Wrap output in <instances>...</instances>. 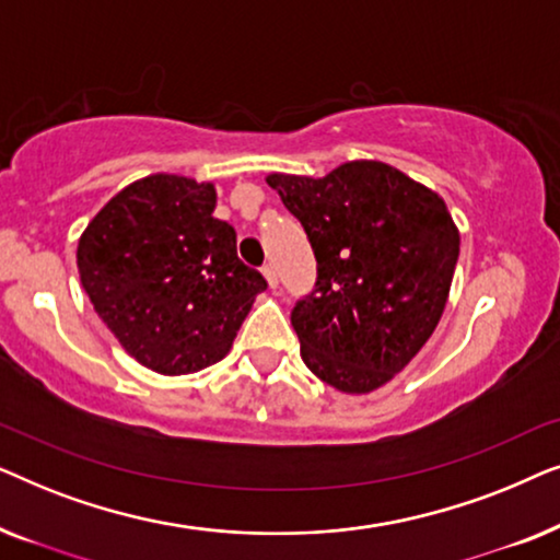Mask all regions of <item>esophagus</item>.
<instances>
[{"label": "esophagus", "instance_id": "esophagus-1", "mask_svg": "<svg viewBox=\"0 0 560 560\" xmlns=\"http://www.w3.org/2000/svg\"><path fill=\"white\" fill-rule=\"evenodd\" d=\"M262 275H265L267 285H270V288H278V270H275V265H272V262H267V265L262 267Z\"/></svg>", "mask_w": 560, "mask_h": 560}]
</instances>
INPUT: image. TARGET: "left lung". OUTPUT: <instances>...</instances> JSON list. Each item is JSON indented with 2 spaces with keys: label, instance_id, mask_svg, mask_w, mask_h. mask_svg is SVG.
I'll list each match as a JSON object with an SVG mask.
<instances>
[{
  "label": "left lung",
  "instance_id": "left-lung-1",
  "mask_svg": "<svg viewBox=\"0 0 560 560\" xmlns=\"http://www.w3.org/2000/svg\"><path fill=\"white\" fill-rule=\"evenodd\" d=\"M318 262L298 301L301 357L326 385L366 395L423 349L446 308L458 229L446 201L380 160H351L324 178L270 173Z\"/></svg>",
  "mask_w": 560,
  "mask_h": 560
}]
</instances>
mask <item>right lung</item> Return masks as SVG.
I'll use <instances>...</instances> for the list:
<instances>
[{
  "label": "right lung",
  "mask_w": 560,
  "mask_h": 560,
  "mask_svg": "<svg viewBox=\"0 0 560 560\" xmlns=\"http://www.w3.org/2000/svg\"><path fill=\"white\" fill-rule=\"evenodd\" d=\"M217 188L155 173L121 188L79 240L81 285L129 357L178 377L221 362L267 288L213 219Z\"/></svg>",
  "instance_id": "right-lung-1"
}]
</instances>
